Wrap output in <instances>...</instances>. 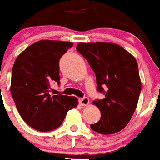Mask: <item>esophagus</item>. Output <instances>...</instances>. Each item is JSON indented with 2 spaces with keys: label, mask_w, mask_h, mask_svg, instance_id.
<instances>
[{
  "label": "esophagus",
  "mask_w": 160,
  "mask_h": 160,
  "mask_svg": "<svg viewBox=\"0 0 160 160\" xmlns=\"http://www.w3.org/2000/svg\"><path fill=\"white\" fill-rule=\"evenodd\" d=\"M79 103L81 104L82 106H88L89 104V98H87V97H84V98H81V99H79Z\"/></svg>",
  "instance_id": "esophagus-1"
}]
</instances>
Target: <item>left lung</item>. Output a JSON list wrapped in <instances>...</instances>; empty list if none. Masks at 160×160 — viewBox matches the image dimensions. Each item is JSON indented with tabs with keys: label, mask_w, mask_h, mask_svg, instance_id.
Here are the masks:
<instances>
[{
	"label": "left lung",
	"mask_w": 160,
	"mask_h": 160,
	"mask_svg": "<svg viewBox=\"0 0 160 160\" xmlns=\"http://www.w3.org/2000/svg\"><path fill=\"white\" fill-rule=\"evenodd\" d=\"M77 50L95 72L97 90L105 95L103 99L93 102L100 109L101 119L90 128L102 134L120 132L132 118L141 90L135 58L121 46L109 42L79 43Z\"/></svg>",
	"instance_id": "left-lung-1"
}]
</instances>
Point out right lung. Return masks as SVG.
<instances>
[{
	"mask_svg": "<svg viewBox=\"0 0 160 160\" xmlns=\"http://www.w3.org/2000/svg\"><path fill=\"white\" fill-rule=\"evenodd\" d=\"M72 42L39 40L17 57L10 91L25 122L39 132L58 128L67 112L78 106L75 96L49 94L51 83H59V59Z\"/></svg>",
	"mask_w": 160,
	"mask_h": 160,
	"instance_id": "right-lung-1",
	"label": "right lung"
}]
</instances>
